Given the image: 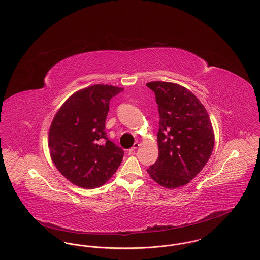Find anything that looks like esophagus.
Segmentation results:
<instances>
[{
    "instance_id": "esophagus-1",
    "label": "esophagus",
    "mask_w": 260,
    "mask_h": 260,
    "mask_svg": "<svg viewBox=\"0 0 260 260\" xmlns=\"http://www.w3.org/2000/svg\"><path fill=\"white\" fill-rule=\"evenodd\" d=\"M139 147V143L138 142H136L135 144H134V146L132 147V148L129 149V153H132V152H134L136 149L138 148Z\"/></svg>"
}]
</instances>
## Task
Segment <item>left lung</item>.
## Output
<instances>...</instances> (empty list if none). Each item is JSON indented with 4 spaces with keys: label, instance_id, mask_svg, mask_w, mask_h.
Instances as JSON below:
<instances>
[{
    "label": "left lung",
    "instance_id": "left-lung-1",
    "mask_svg": "<svg viewBox=\"0 0 260 260\" xmlns=\"http://www.w3.org/2000/svg\"><path fill=\"white\" fill-rule=\"evenodd\" d=\"M146 86L159 110V157L147 173L158 184L177 188L190 182L207 165L214 146L209 114L189 89L168 82Z\"/></svg>",
    "mask_w": 260,
    "mask_h": 260
}]
</instances>
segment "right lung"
Masks as SVG:
<instances>
[{
    "label": "right lung",
    "mask_w": 260,
    "mask_h": 260,
    "mask_svg": "<svg viewBox=\"0 0 260 260\" xmlns=\"http://www.w3.org/2000/svg\"><path fill=\"white\" fill-rule=\"evenodd\" d=\"M124 88L94 85L77 91L50 124L49 147L57 170L86 189L103 185L121 165L124 150L110 141L105 121L112 98Z\"/></svg>",
    "instance_id": "obj_1"
}]
</instances>
